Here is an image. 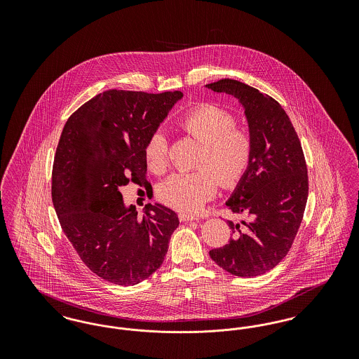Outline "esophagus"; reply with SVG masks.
I'll use <instances>...</instances> for the list:
<instances>
[{
  "label": "esophagus",
  "instance_id": "esophagus-1",
  "mask_svg": "<svg viewBox=\"0 0 359 359\" xmlns=\"http://www.w3.org/2000/svg\"><path fill=\"white\" fill-rule=\"evenodd\" d=\"M179 219L182 222H191V221H199L198 217H194V215H189V214H184V212H180L179 214Z\"/></svg>",
  "mask_w": 359,
  "mask_h": 359
}]
</instances>
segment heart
I'll list each match as a JSON object with an SVG mask.
<instances>
[{"label": "heart", "mask_w": 359, "mask_h": 359, "mask_svg": "<svg viewBox=\"0 0 359 359\" xmlns=\"http://www.w3.org/2000/svg\"><path fill=\"white\" fill-rule=\"evenodd\" d=\"M177 126L201 144L196 158V167L201 168L167 177L158 188V198L179 212L196 214L217 194L218 180L224 188L238 184L252 161L253 138L246 128L236 125L233 113L214 103L188 110ZM144 154L151 171H165L168 141L160 130L149 136Z\"/></svg>", "instance_id": "1"}]
</instances>
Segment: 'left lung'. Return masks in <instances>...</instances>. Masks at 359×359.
<instances>
[{
	"label": "left lung",
	"instance_id": "1",
	"mask_svg": "<svg viewBox=\"0 0 359 359\" xmlns=\"http://www.w3.org/2000/svg\"><path fill=\"white\" fill-rule=\"evenodd\" d=\"M207 88L234 97L253 138L252 161L226 205L246 219L227 221L233 238L210 257L229 273H266L288 255L304 215L307 164L300 140L281 104L255 87L221 79Z\"/></svg>",
	"mask_w": 359,
	"mask_h": 359
}]
</instances>
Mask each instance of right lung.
<instances>
[{
	"instance_id": "1",
	"label": "right lung",
	"mask_w": 359,
	"mask_h": 359,
	"mask_svg": "<svg viewBox=\"0 0 359 359\" xmlns=\"http://www.w3.org/2000/svg\"><path fill=\"white\" fill-rule=\"evenodd\" d=\"M183 98L182 91L148 94L107 90L71 114L52 168V202L60 226L86 266L117 285L154 273L179 226L165 205H145L142 218L120 188L148 186L144 148Z\"/></svg>"
}]
</instances>
